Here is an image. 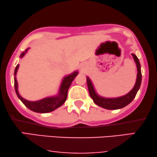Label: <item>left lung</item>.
<instances>
[{
  "instance_id": "8db88e82",
  "label": "left lung",
  "mask_w": 157,
  "mask_h": 157,
  "mask_svg": "<svg viewBox=\"0 0 157 157\" xmlns=\"http://www.w3.org/2000/svg\"><path fill=\"white\" fill-rule=\"evenodd\" d=\"M132 56L133 57L134 60H135L136 66H137V78H136V84L133 89L130 91L129 93L125 95L123 97H118V98H104V97H101L97 94L95 92L94 89L92 85V83L89 77H87V86H88L89 92L90 94V97L91 99H93L94 102L98 106L103 107V108L107 109H117L123 108V107H125L128 104H130L133 99L135 98L136 94H137L138 89L140 88L141 83V65H140L139 60L138 58L136 55L132 54Z\"/></svg>"
}]
</instances>
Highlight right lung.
I'll return each mask as SVG.
<instances>
[{
  "label": "right lung",
  "instance_id": "1",
  "mask_svg": "<svg viewBox=\"0 0 157 157\" xmlns=\"http://www.w3.org/2000/svg\"><path fill=\"white\" fill-rule=\"evenodd\" d=\"M27 50L28 49H26L25 52H22L20 57L22 58L25 55ZM18 68H19V65L16 66L15 71H14V75L15 76L16 75ZM77 75H78V72L76 71V72L73 73L72 74L65 77L62 81V83H61L60 91H59V94L57 97H48V98H44L43 99H41V100L36 101H28L20 96L19 91H18V83L16 77L14 78V87H15V91L18 97L21 99V101L27 108L31 109L32 111L36 112V113H47L55 110L58 107L63 105V103L66 101L67 99V95H68V90L69 87H70L71 83H72V81H74L75 77Z\"/></svg>",
  "mask_w": 157,
  "mask_h": 157
}]
</instances>
